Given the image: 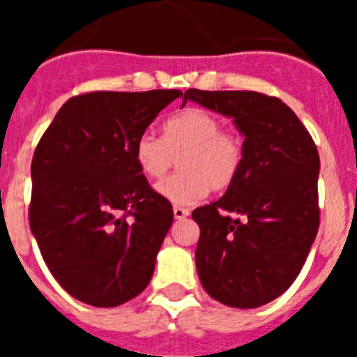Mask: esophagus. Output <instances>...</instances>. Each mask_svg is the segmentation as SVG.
I'll return each instance as SVG.
<instances>
[{"mask_svg":"<svg viewBox=\"0 0 357 357\" xmlns=\"http://www.w3.org/2000/svg\"><path fill=\"white\" fill-rule=\"evenodd\" d=\"M173 216H175V220H184V218L189 216V209H185V207H173Z\"/></svg>","mask_w":357,"mask_h":357,"instance_id":"obj_1","label":"esophagus"}]
</instances>
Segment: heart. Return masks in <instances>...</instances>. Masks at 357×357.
Here are the masks:
<instances>
[{
  "label": "heart",
  "instance_id": "heart-1",
  "mask_svg": "<svg viewBox=\"0 0 357 357\" xmlns=\"http://www.w3.org/2000/svg\"><path fill=\"white\" fill-rule=\"evenodd\" d=\"M178 155L181 172L159 182L155 191L175 206H191L209 189L222 191L236 181L243 144L234 132L222 130L216 116L195 107L164 123V137L146 130L135 139V162L151 181L162 178Z\"/></svg>",
  "mask_w": 357,
  "mask_h": 357
}]
</instances>
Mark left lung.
<instances>
[{
	"instance_id": "left-lung-1",
	"label": "left lung",
	"mask_w": 357,
	"mask_h": 357,
	"mask_svg": "<svg viewBox=\"0 0 357 357\" xmlns=\"http://www.w3.org/2000/svg\"><path fill=\"white\" fill-rule=\"evenodd\" d=\"M185 102L227 116L245 137L236 181L220 200L193 211L200 227L198 277L214 301L259 307L293 284L317 238V146L279 98L254 91L188 89L182 107Z\"/></svg>"
}]
</instances>
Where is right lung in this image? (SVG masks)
<instances>
[{"instance_id": "add662e5", "label": "right lung", "mask_w": 357, "mask_h": 357, "mask_svg": "<svg viewBox=\"0 0 357 357\" xmlns=\"http://www.w3.org/2000/svg\"><path fill=\"white\" fill-rule=\"evenodd\" d=\"M178 89L75 96L31 160L30 229L56 282L77 301L114 307L139 295L173 223L134 144Z\"/></svg>"}]
</instances>
